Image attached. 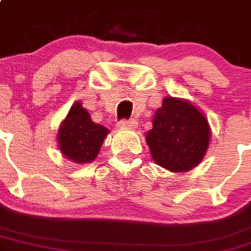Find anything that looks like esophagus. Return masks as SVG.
Returning a JSON list of instances; mask_svg holds the SVG:
<instances>
[{"label": "esophagus", "instance_id": "34e87169", "mask_svg": "<svg viewBox=\"0 0 251 251\" xmlns=\"http://www.w3.org/2000/svg\"><path fill=\"white\" fill-rule=\"evenodd\" d=\"M138 126V121L134 119L131 120H121L117 124V127L119 128H135Z\"/></svg>", "mask_w": 251, "mask_h": 251}]
</instances>
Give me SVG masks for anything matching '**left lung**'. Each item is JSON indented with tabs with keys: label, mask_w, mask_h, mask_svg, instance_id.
Wrapping results in <instances>:
<instances>
[{
	"label": "left lung",
	"mask_w": 251,
	"mask_h": 251,
	"mask_svg": "<svg viewBox=\"0 0 251 251\" xmlns=\"http://www.w3.org/2000/svg\"><path fill=\"white\" fill-rule=\"evenodd\" d=\"M211 130L203 113L186 100L165 97L147 132L151 158L169 172L183 173L202 162Z\"/></svg>",
	"instance_id": "left-lung-1"
}]
</instances>
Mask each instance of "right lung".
I'll return each instance as SVG.
<instances>
[{"label": "right lung", "instance_id": "right-lung-1", "mask_svg": "<svg viewBox=\"0 0 251 251\" xmlns=\"http://www.w3.org/2000/svg\"><path fill=\"white\" fill-rule=\"evenodd\" d=\"M108 128L93 123L82 102H75L58 131L60 152L69 160L84 164L93 162L100 152Z\"/></svg>", "mask_w": 251, "mask_h": 251}]
</instances>
